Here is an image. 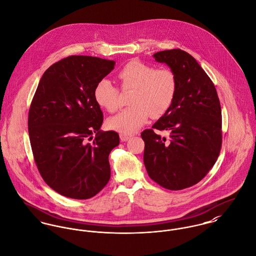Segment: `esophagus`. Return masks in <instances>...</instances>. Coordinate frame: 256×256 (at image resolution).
Listing matches in <instances>:
<instances>
[{
	"instance_id": "1",
	"label": "esophagus",
	"mask_w": 256,
	"mask_h": 256,
	"mask_svg": "<svg viewBox=\"0 0 256 256\" xmlns=\"http://www.w3.org/2000/svg\"><path fill=\"white\" fill-rule=\"evenodd\" d=\"M119 136H120V140H121L122 142H126V140H128L132 137V135L127 134V133H120Z\"/></svg>"
}]
</instances>
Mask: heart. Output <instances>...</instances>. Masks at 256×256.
<instances>
[{"label": "heart", "instance_id": "1", "mask_svg": "<svg viewBox=\"0 0 256 256\" xmlns=\"http://www.w3.org/2000/svg\"><path fill=\"white\" fill-rule=\"evenodd\" d=\"M123 90L133 89L129 102L131 106L108 119V126L121 133L132 134L152 117L163 116L171 106L177 89L174 72L169 68L132 60L118 72ZM94 96L96 104L108 112H116L121 106L119 90L108 79L96 85Z\"/></svg>", "mask_w": 256, "mask_h": 256}]
</instances>
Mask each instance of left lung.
<instances>
[{"mask_svg": "<svg viewBox=\"0 0 256 256\" xmlns=\"http://www.w3.org/2000/svg\"><path fill=\"white\" fill-rule=\"evenodd\" d=\"M154 58L174 72L177 89L169 110L140 134L144 163L152 180L179 190L202 181L219 156L221 106L213 82L190 54L173 48ZM164 130L170 132L168 141L155 133Z\"/></svg>", "mask_w": 256, "mask_h": 256, "instance_id": "left-lung-1", "label": "left lung"}]
</instances>
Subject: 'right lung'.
<instances>
[{"label": "right lung", "mask_w": 256, "mask_h": 256, "mask_svg": "<svg viewBox=\"0 0 256 256\" xmlns=\"http://www.w3.org/2000/svg\"><path fill=\"white\" fill-rule=\"evenodd\" d=\"M114 64L70 56L45 71L33 96L28 133L34 160L46 185L62 196L87 200L110 181L108 156L119 135L100 130L104 116L94 91Z\"/></svg>", "instance_id": "obj_1"}]
</instances>
